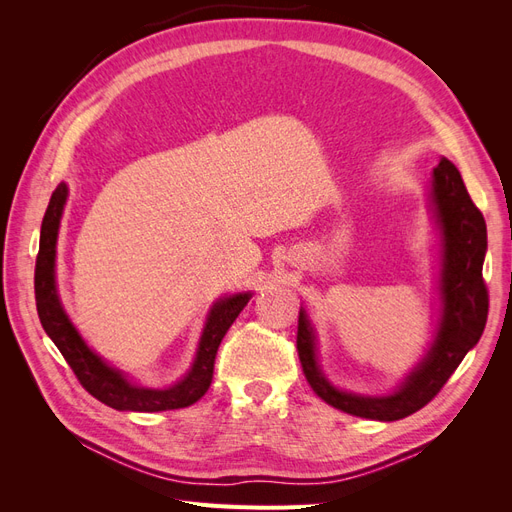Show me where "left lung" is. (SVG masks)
Masks as SVG:
<instances>
[{"instance_id": "1", "label": "left lung", "mask_w": 512, "mask_h": 512, "mask_svg": "<svg viewBox=\"0 0 512 512\" xmlns=\"http://www.w3.org/2000/svg\"><path fill=\"white\" fill-rule=\"evenodd\" d=\"M429 209L440 230L438 299L440 318L427 354L395 391L359 395L324 376L318 363L316 329L305 307L299 312L297 350L303 374L314 393L329 406L371 421H399L427 406L485 331L489 294L483 282L487 224L463 185L457 166L442 158L429 183Z\"/></svg>"}]
</instances>
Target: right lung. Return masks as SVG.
<instances>
[{
    "label": "right lung",
    "instance_id": "obj_1",
    "mask_svg": "<svg viewBox=\"0 0 512 512\" xmlns=\"http://www.w3.org/2000/svg\"><path fill=\"white\" fill-rule=\"evenodd\" d=\"M66 200L68 185L59 183L51 196L49 207H46L40 228V250L36 258L34 288L38 316L46 335L53 339V344L64 354V359L72 367L76 378L85 386V391L100 399L106 406L130 412H162L196 404L211 386L215 354H218L222 339L230 329V324L241 314V309L252 299V292L247 290L226 294V297L211 305L203 333H200L198 339L194 361L188 374L181 380L166 386V389H149V386L134 384L123 371L108 365L102 356H98L85 344V339L76 331L64 305H61L55 277V258L59 224L61 215H64Z\"/></svg>",
    "mask_w": 512,
    "mask_h": 512
}]
</instances>
